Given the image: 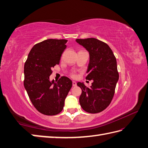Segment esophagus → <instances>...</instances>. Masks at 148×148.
Returning <instances> with one entry per match:
<instances>
[{"instance_id": "obj_1", "label": "esophagus", "mask_w": 148, "mask_h": 148, "mask_svg": "<svg viewBox=\"0 0 148 148\" xmlns=\"http://www.w3.org/2000/svg\"><path fill=\"white\" fill-rule=\"evenodd\" d=\"M77 85V83L76 82H72V86H76Z\"/></svg>"}]
</instances>
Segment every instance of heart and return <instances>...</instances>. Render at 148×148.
Returning a JSON list of instances; mask_svg holds the SVG:
<instances>
[{
  "mask_svg": "<svg viewBox=\"0 0 148 148\" xmlns=\"http://www.w3.org/2000/svg\"><path fill=\"white\" fill-rule=\"evenodd\" d=\"M71 76H72V77H76V74H75L74 72H73V73L71 74Z\"/></svg>",
  "mask_w": 148,
  "mask_h": 148,
  "instance_id": "obj_1",
  "label": "heart"
}]
</instances>
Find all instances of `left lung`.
I'll return each instance as SVG.
<instances>
[{
	"label": "left lung",
	"mask_w": 148,
	"mask_h": 148,
	"mask_svg": "<svg viewBox=\"0 0 148 148\" xmlns=\"http://www.w3.org/2000/svg\"><path fill=\"white\" fill-rule=\"evenodd\" d=\"M76 41L88 51V74L86 79L93 80L90 88L83 83H77L82 90L80 105L85 112L97 114L106 109L114 97L119 79L116 58L110 47L101 40L89 38Z\"/></svg>",
	"instance_id": "8db88e82"
}]
</instances>
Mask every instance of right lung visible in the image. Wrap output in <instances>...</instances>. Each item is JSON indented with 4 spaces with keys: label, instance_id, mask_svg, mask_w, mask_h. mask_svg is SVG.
<instances>
[{
    "label": "right lung",
    "instance_id": "right-lung-1",
    "mask_svg": "<svg viewBox=\"0 0 148 148\" xmlns=\"http://www.w3.org/2000/svg\"><path fill=\"white\" fill-rule=\"evenodd\" d=\"M67 40L48 39L34 45L24 64V87L32 104L39 112L55 115L62 111L72 81L62 76L50 82L51 69L60 63Z\"/></svg>",
    "mask_w": 148,
    "mask_h": 148
}]
</instances>
